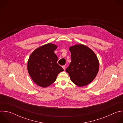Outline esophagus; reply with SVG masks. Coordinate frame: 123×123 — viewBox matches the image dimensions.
<instances>
[{"label": "esophagus", "instance_id": "esophagus-1", "mask_svg": "<svg viewBox=\"0 0 123 123\" xmlns=\"http://www.w3.org/2000/svg\"><path fill=\"white\" fill-rule=\"evenodd\" d=\"M62 68H63V69L65 70V68H66V66H65V65H64V66H62Z\"/></svg>", "mask_w": 123, "mask_h": 123}]
</instances>
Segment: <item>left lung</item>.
Returning a JSON list of instances; mask_svg holds the SVG:
<instances>
[{"instance_id": "left-lung-1", "label": "left lung", "mask_w": 123, "mask_h": 123, "mask_svg": "<svg viewBox=\"0 0 123 123\" xmlns=\"http://www.w3.org/2000/svg\"><path fill=\"white\" fill-rule=\"evenodd\" d=\"M72 61L66 69L71 81L79 86H86L96 76L99 63L94 52L83 44L69 47Z\"/></svg>"}]
</instances>
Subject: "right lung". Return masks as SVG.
Returning a JSON list of instances; mask_svg holds the SVG:
<instances>
[{
    "instance_id": "add662e5",
    "label": "right lung",
    "mask_w": 123,
    "mask_h": 123,
    "mask_svg": "<svg viewBox=\"0 0 123 123\" xmlns=\"http://www.w3.org/2000/svg\"><path fill=\"white\" fill-rule=\"evenodd\" d=\"M56 45L48 43L35 49L28 61V71L32 80L37 85L46 87L53 83L57 75L63 71L57 61L55 53Z\"/></svg>"
}]
</instances>
